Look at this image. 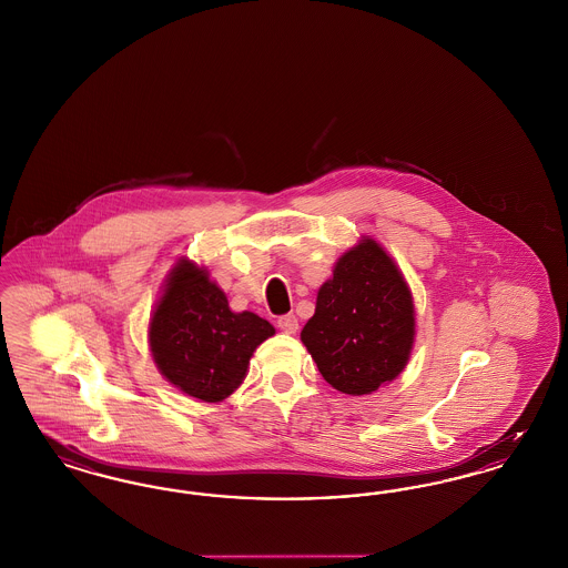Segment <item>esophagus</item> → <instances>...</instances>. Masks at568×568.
Instances as JSON below:
<instances>
[{"mask_svg":"<svg viewBox=\"0 0 568 568\" xmlns=\"http://www.w3.org/2000/svg\"><path fill=\"white\" fill-rule=\"evenodd\" d=\"M276 327L281 332H285V334H295L297 332V318H295L294 313L283 315V317H278V321H276Z\"/></svg>","mask_w":568,"mask_h":568,"instance_id":"34e87169","label":"esophagus"}]
</instances>
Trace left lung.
<instances>
[{
	"label": "left lung",
	"instance_id": "obj_1",
	"mask_svg": "<svg viewBox=\"0 0 568 568\" xmlns=\"http://www.w3.org/2000/svg\"><path fill=\"white\" fill-rule=\"evenodd\" d=\"M300 338L321 376L346 395H367L402 374L414 342V304L376 241L342 255Z\"/></svg>",
	"mask_w": 568,
	"mask_h": 568
}]
</instances>
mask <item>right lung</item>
Returning <instances> with one entry per match:
<instances>
[{
    "label": "right lung",
    "mask_w": 568,
    "mask_h": 568,
    "mask_svg": "<svg viewBox=\"0 0 568 568\" xmlns=\"http://www.w3.org/2000/svg\"><path fill=\"white\" fill-rule=\"evenodd\" d=\"M274 334L266 318L232 313L226 294L182 260L150 321V346L162 376L190 397L222 402L243 383L253 351Z\"/></svg>",
    "instance_id": "right-lung-1"
}]
</instances>
